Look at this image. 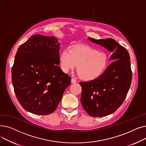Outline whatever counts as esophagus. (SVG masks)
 I'll return each instance as SVG.
<instances>
[{
  "label": "esophagus",
  "mask_w": 146,
  "mask_h": 146,
  "mask_svg": "<svg viewBox=\"0 0 146 146\" xmlns=\"http://www.w3.org/2000/svg\"><path fill=\"white\" fill-rule=\"evenodd\" d=\"M71 82H72V83H75L77 82V80H76V79H73V78H72V79Z\"/></svg>",
  "instance_id": "esophagus-1"
}]
</instances>
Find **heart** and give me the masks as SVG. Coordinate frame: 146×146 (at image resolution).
I'll use <instances>...</instances> for the list:
<instances>
[{
	"mask_svg": "<svg viewBox=\"0 0 146 146\" xmlns=\"http://www.w3.org/2000/svg\"><path fill=\"white\" fill-rule=\"evenodd\" d=\"M108 63V56L104 51H98L89 45H77L70 50L64 49L60 55L62 70L68 72L77 65L81 77L93 79L102 74Z\"/></svg>",
	"mask_w": 146,
	"mask_h": 146,
	"instance_id": "1",
	"label": "heart"
}]
</instances>
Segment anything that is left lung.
I'll return each instance as SVG.
<instances>
[{"label":"left lung","mask_w":146,"mask_h":146,"mask_svg":"<svg viewBox=\"0 0 146 146\" xmlns=\"http://www.w3.org/2000/svg\"><path fill=\"white\" fill-rule=\"evenodd\" d=\"M89 40L101 45L112 54L113 62L102 74L94 80L80 82V101L83 109L94 117L108 115L123 103L132 80L129 55L125 48L112 38Z\"/></svg>","instance_id":"obj_1"}]
</instances>
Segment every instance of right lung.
<instances>
[{"label": "right lung", "mask_w": 146, "mask_h": 146, "mask_svg": "<svg viewBox=\"0 0 146 146\" xmlns=\"http://www.w3.org/2000/svg\"><path fill=\"white\" fill-rule=\"evenodd\" d=\"M60 43L54 36L34 35L20 45L12 68V82L26 111L48 115L57 108L71 78L58 66Z\"/></svg>", "instance_id": "1"}]
</instances>
